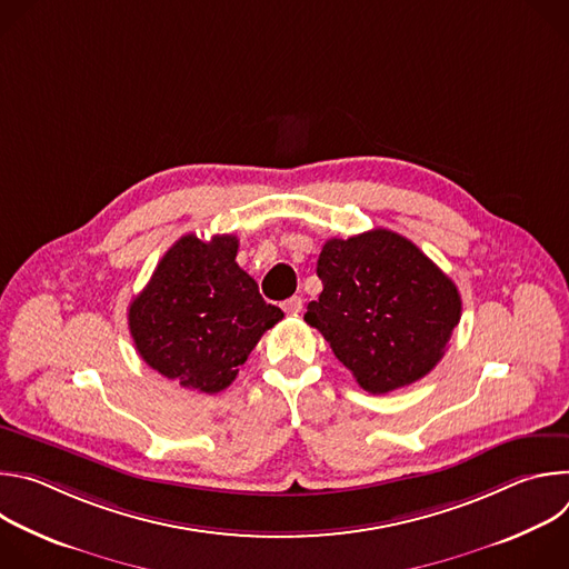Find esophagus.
I'll return each mask as SVG.
<instances>
[{
	"instance_id": "obj_1",
	"label": "esophagus",
	"mask_w": 569,
	"mask_h": 569,
	"mask_svg": "<svg viewBox=\"0 0 569 569\" xmlns=\"http://www.w3.org/2000/svg\"><path fill=\"white\" fill-rule=\"evenodd\" d=\"M301 308H303V299L301 297H290L288 301H283V310L288 312V315H297V312H301Z\"/></svg>"
}]
</instances>
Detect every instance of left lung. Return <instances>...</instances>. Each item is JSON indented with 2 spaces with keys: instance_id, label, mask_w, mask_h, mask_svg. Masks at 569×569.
<instances>
[{
  "instance_id": "obj_1",
  "label": "left lung",
  "mask_w": 569,
  "mask_h": 569,
  "mask_svg": "<svg viewBox=\"0 0 569 569\" xmlns=\"http://www.w3.org/2000/svg\"><path fill=\"white\" fill-rule=\"evenodd\" d=\"M323 290L303 319L369 393L428 376L461 317V297L412 240L371 229L329 238L317 259Z\"/></svg>"
}]
</instances>
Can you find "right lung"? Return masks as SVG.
Listing matches in <instances>:
<instances>
[{
  "mask_svg": "<svg viewBox=\"0 0 569 569\" xmlns=\"http://www.w3.org/2000/svg\"><path fill=\"white\" fill-rule=\"evenodd\" d=\"M236 252L233 233L211 240L182 236L128 308L143 362L193 391L229 387L261 336L283 319L281 308L266 303L257 281L238 268Z\"/></svg>",
  "mask_w": 569,
  "mask_h": 569,
  "instance_id": "obj_1",
  "label": "right lung"
}]
</instances>
